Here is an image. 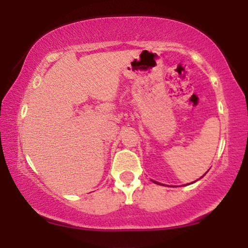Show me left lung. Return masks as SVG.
Here are the masks:
<instances>
[{
  "label": "left lung",
  "instance_id": "obj_1",
  "mask_svg": "<svg viewBox=\"0 0 248 248\" xmlns=\"http://www.w3.org/2000/svg\"><path fill=\"white\" fill-rule=\"evenodd\" d=\"M155 183H156V182H155Z\"/></svg>",
  "mask_w": 248,
  "mask_h": 248
}]
</instances>
